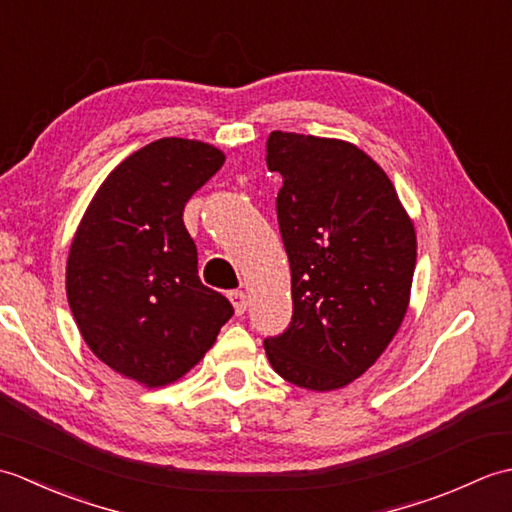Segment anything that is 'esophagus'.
<instances>
[{
  "label": "esophagus",
  "mask_w": 512,
  "mask_h": 512,
  "mask_svg": "<svg viewBox=\"0 0 512 512\" xmlns=\"http://www.w3.org/2000/svg\"><path fill=\"white\" fill-rule=\"evenodd\" d=\"M228 299H231L233 308H235V314H244L246 308H248V297L244 290H233L231 295H228Z\"/></svg>",
  "instance_id": "1"
}]
</instances>
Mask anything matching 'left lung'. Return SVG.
<instances>
[{
  "label": "left lung",
  "instance_id": "1",
  "mask_svg": "<svg viewBox=\"0 0 512 512\" xmlns=\"http://www.w3.org/2000/svg\"><path fill=\"white\" fill-rule=\"evenodd\" d=\"M290 284V328L266 339L275 372L310 391L343 389L372 367L405 319L416 228L389 176L339 138L273 132L266 143Z\"/></svg>",
  "mask_w": 512,
  "mask_h": 512
}]
</instances>
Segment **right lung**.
Returning <instances> with one entry per match:
<instances>
[{"instance_id": "obj_1", "label": "right lung", "mask_w": 512, "mask_h": 512, "mask_svg": "<svg viewBox=\"0 0 512 512\" xmlns=\"http://www.w3.org/2000/svg\"><path fill=\"white\" fill-rule=\"evenodd\" d=\"M224 160L202 140H154L110 171L72 237L65 292L76 328L99 361L143 387L191 372L233 317L200 281L182 222Z\"/></svg>"}]
</instances>
